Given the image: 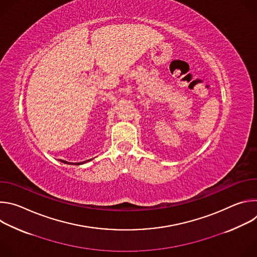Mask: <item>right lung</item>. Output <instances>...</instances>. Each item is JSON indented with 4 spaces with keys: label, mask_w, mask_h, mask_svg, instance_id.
<instances>
[{
    "label": "right lung",
    "mask_w": 257,
    "mask_h": 257,
    "mask_svg": "<svg viewBox=\"0 0 257 257\" xmlns=\"http://www.w3.org/2000/svg\"><path fill=\"white\" fill-rule=\"evenodd\" d=\"M89 161H91V160H88V161H85V162H81V163H76V164H74V165H82V164H85V163H87V162H89ZM60 162H62V163H64V164L71 165V163H68V162H66V161H62V160H60ZM72 165H73V164H72Z\"/></svg>",
    "instance_id": "add662e5"
}]
</instances>
